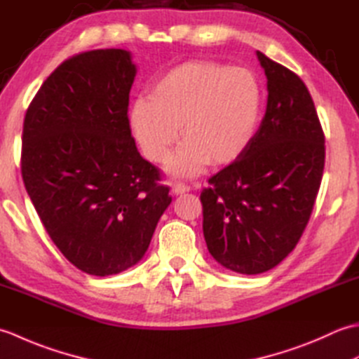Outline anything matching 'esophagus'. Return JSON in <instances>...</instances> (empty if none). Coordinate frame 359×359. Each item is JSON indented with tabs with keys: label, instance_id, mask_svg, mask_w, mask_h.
Here are the masks:
<instances>
[{
	"label": "esophagus",
	"instance_id": "esophagus-1",
	"mask_svg": "<svg viewBox=\"0 0 359 359\" xmlns=\"http://www.w3.org/2000/svg\"><path fill=\"white\" fill-rule=\"evenodd\" d=\"M189 191V187L185 184H180V182H174L172 184V193L174 194H184Z\"/></svg>",
	"mask_w": 359,
	"mask_h": 359
}]
</instances>
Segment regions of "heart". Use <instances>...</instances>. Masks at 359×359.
Instances as JSON below:
<instances>
[{"mask_svg":"<svg viewBox=\"0 0 359 359\" xmlns=\"http://www.w3.org/2000/svg\"><path fill=\"white\" fill-rule=\"evenodd\" d=\"M264 89L257 75L212 60H189L160 75L151 97L137 98L131 128L143 154L165 163L182 139L172 171L194 175L210 163L226 166L245 154L261 123Z\"/></svg>","mask_w":359,"mask_h":359,"instance_id":"1","label":"heart"}]
</instances>
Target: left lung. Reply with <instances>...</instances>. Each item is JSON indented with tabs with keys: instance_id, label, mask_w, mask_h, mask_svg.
Instances as JSON below:
<instances>
[{
	"instance_id": "8db88e82",
	"label": "left lung",
	"mask_w": 359,
	"mask_h": 359,
	"mask_svg": "<svg viewBox=\"0 0 359 359\" xmlns=\"http://www.w3.org/2000/svg\"><path fill=\"white\" fill-rule=\"evenodd\" d=\"M256 53L269 89L256 139L201 193L208 251L242 274L264 273L292 253L313 211L325 160V137L307 86Z\"/></svg>"
}]
</instances>
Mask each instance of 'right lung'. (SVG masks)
I'll list each match as a JSON object with an SVG mask.
<instances>
[{"mask_svg": "<svg viewBox=\"0 0 359 359\" xmlns=\"http://www.w3.org/2000/svg\"><path fill=\"white\" fill-rule=\"evenodd\" d=\"M135 74L128 50L77 53L46 79L22 125L21 174L30 201L63 256L94 276L139 262L171 203L158 168L131 135Z\"/></svg>", "mask_w": 359, "mask_h": 359, "instance_id": "obj_1", "label": "right lung"}]
</instances>
